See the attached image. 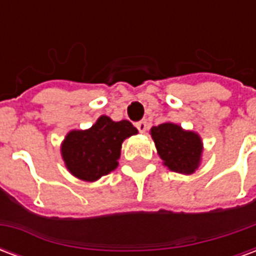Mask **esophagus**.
Returning a JSON list of instances; mask_svg holds the SVG:
<instances>
[{"mask_svg":"<svg viewBox=\"0 0 256 256\" xmlns=\"http://www.w3.org/2000/svg\"><path fill=\"white\" fill-rule=\"evenodd\" d=\"M136 128H138L140 133H145V132L148 130V122H146L145 119H142V120H140V122L136 123Z\"/></svg>","mask_w":256,"mask_h":256,"instance_id":"obj_1","label":"esophagus"}]
</instances>
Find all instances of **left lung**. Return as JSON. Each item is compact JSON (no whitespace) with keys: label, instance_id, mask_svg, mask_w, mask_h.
<instances>
[{"label":"left lung","instance_id":"8db88e82","mask_svg":"<svg viewBox=\"0 0 256 256\" xmlns=\"http://www.w3.org/2000/svg\"><path fill=\"white\" fill-rule=\"evenodd\" d=\"M158 154L170 170L190 174L198 166L202 141L198 134L185 132L174 123H162L150 130Z\"/></svg>","mask_w":256,"mask_h":256}]
</instances>
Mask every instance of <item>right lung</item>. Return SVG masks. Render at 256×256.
<instances>
[{
    "instance_id": "add662e5",
    "label": "right lung",
    "mask_w": 256,
    "mask_h": 256,
    "mask_svg": "<svg viewBox=\"0 0 256 256\" xmlns=\"http://www.w3.org/2000/svg\"><path fill=\"white\" fill-rule=\"evenodd\" d=\"M137 134L128 120L114 122L108 116L98 120L89 130L68 133L62 146L67 168L84 181H96L110 174L118 166L123 140Z\"/></svg>"
}]
</instances>
